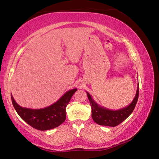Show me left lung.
Instances as JSON below:
<instances>
[{
	"instance_id": "left-lung-1",
	"label": "left lung",
	"mask_w": 159,
	"mask_h": 159,
	"mask_svg": "<svg viewBox=\"0 0 159 159\" xmlns=\"http://www.w3.org/2000/svg\"><path fill=\"white\" fill-rule=\"evenodd\" d=\"M86 93L92 109V118L94 121L100 125L115 127L125 120L133 111L139 97V83L135 97L131 103L129 105L118 110H111L99 105L90 94L88 92Z\"/></svg>"
}]
</instances>
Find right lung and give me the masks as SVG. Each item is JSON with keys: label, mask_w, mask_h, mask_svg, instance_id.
I'll list each match as a JSON object with an SVG mask.
<instances>
[{"label": "right lung", "mask_w": 159, "mask_h": 159, "mask_svg": "<svg viewBox=\"0 0 159 159\" xmlns=\"http://www.w3.org/2000/svg\"><path fill=\"white\" fill-rule=\"evenodd\" d=\"M77 88L68 90L55 103L43 109H34L22 107L15 102L11 95L13 107L19 116L39 130H48L58 127L66 119V107Z\"/></svg>", "instance_id": "right-lung-1"}]
</instances>
